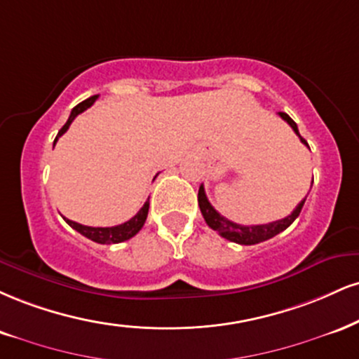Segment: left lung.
Returning <instances> with one entry per match:
<instances>
[{
    "label": "left lung",
    "instance_id": "8db88e82",
    "mask_svg": "<svg viewBox=\"0 0 359 359\" xmlns=\"http://www.w3.org/2000/svg\"><path fill=\"white\" fill-rule=\"evenodd\" d=\"M279 116L291 125V128L294 130L296 135L299 137L301 142H303V144L309 149L308 142L301 137L299 130H297V125L294 120H292L287 114H284V111H279ZM197 198H198V207H201V212H202V215H204L207 226H209L210 229H214L215 232H219L224 239L231 241V243H236V244H243V245H252V244L264 243V241L271 239V237L278 236L279 232H283L284 229H287L292 222L296 221V217L301 214V209H303L304 201H306V198H303V201L296 205V209L292 210L287 217L279 219V221H274L269 224H261V226H241V224L229 221V219H226L224 215L219 214L217 210L210 205L209 198H207V196H205L204 185H201V187H198Z\"/></svg>",
    "mask_w": 359,
    "mask_h": 359
}]
</instances>
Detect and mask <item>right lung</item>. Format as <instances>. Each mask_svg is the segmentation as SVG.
Segmentation results:
<instances>
[{
  "label": "right lung",
  "instance_id": "1",
  "mask_svg": "<svg viewBox=\"0 0 359 359\" xmlns=\"http://www.w3.org/2000/svg\"><path fill=\"white\" fill-rule=\"evenodd\" d=\"M97 98H98V95H93V97L86 98V100L79 103V105H76L75 109L72 110V114H70V116H68L67 123L63 125L62 130H60L58 135H56L55 142H53V147L56 144V140H58V138L62 137L63 133L68 130L70 123L76 118V115H80L81 111H85L86 109H90V107L93 105ZM149 205H150V202H149V198H147V202L144 204V207H142V209L138 210L135 215H133L130 221L120 224V226H114V227L81 226V224L73 222V221H70V219H67V217H63V219H65V221H67L68 226L75 229L76 232H80L81 236L88 237V239L93 241V243H98V244H118V243H123V241H128V239H130V237L135 236L142 227H144L147 214H149Z\"/></svg>",
  "mask_w": 359,
  "mask_h": 359
}]
</instances>
